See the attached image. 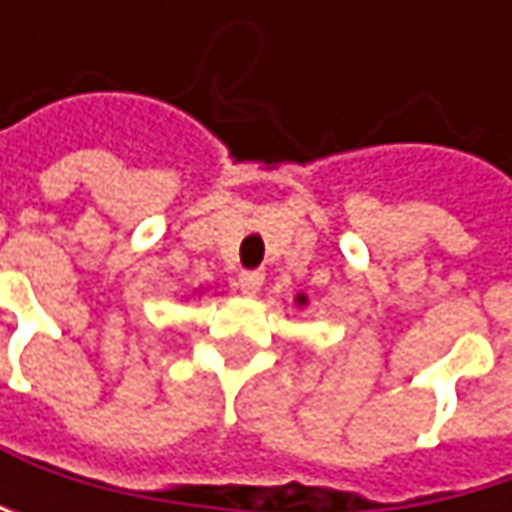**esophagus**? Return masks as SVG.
Listing matches in <instances>:
<instances>
[{
  "mask_svg": "<svg viewBox=\"0 0 512 512\" xmlns=\"http://www.w3.org/2000/svg\"><path fill=\"white\" fill-rule=\"evenodd\" d=\"M237 287H240L246 296H255L257 290L263 287V272H257V269H252V272H240Z\"/></svg>",
  "mask_w": 512,
  "mask_h": 512,
  "instance_id": "34e87169",
  "label": "esophagus"
}]
</instances>
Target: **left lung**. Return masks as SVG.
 Listing matches in <instances>:
<instances>
[{"instance_id":"obj_1","label":"left lung","mask_w":512,"mask_h":512,"mask_svg":"<svg viewBox=\"0 0 512 512\" xmlns=\"http://www.w3.org/2000/svg\"><path fill=\"white\" fill-rule=\"evenodd\" d=\"M296 302H299V305H305V296H296Z\"/></svg>"}]
</instances>
